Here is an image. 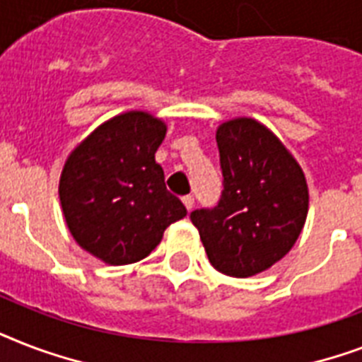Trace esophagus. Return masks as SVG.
<instances>
[{
	"instance_id": "esophagus-1",
	"label": "esophagus",
	"mask_w": 362,
	"mask_h": 362,
	"mask_svg": "<svg viewBox=\"0 0 362 362\" xmlns=\"http://www.w3.org/2000/svg\"><path fill=\"white\" fill-rule=\"evenodd\" d=\"M182 203L187 209V212H192L193 206H195V199H193V195H186V197L182 199Z\"/></svg>"
}]
</instances>
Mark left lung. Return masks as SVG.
Here are the masks:
<instances>
[{
    "label": "left lung",
    "instance_id": "1",
    "mask_svg": "<svg viewBox=\"0 0 362 362\" xmlns=\"http://www.w3.org/2000/svg\"><path fill=\"white\" fill-rule=\"evenodd\" d=\"M223 192L218 206L192 212L209 261L250 278L289 253L308 216V184L286 144L253 118L218 125Z\"/></svg>",
    "mask_w": 362,
    "mask_h": 362
}]
</instances>
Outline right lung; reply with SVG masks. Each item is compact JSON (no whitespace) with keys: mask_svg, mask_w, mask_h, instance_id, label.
<instances>
[{"mask_svg":"<svg viewBox=\"0 0 362 362\" xmlns=\"http://www.w3.org/2000/svg\"><path fill=\"white\" fill-rule=\"evenodd\" d=\"M165 135L161 118L127 110L98 125L65 159L58 187L65 223L99 261L115 267L141 261L187 214L156 163Z\"/></svg>","mask_w":362,"mask_h":362,"instance_id":"right-lung-1","label":"right lung"}]
</instances>
